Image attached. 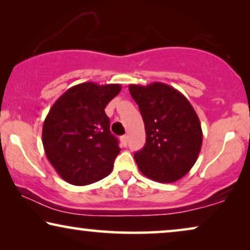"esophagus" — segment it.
Wrapping results in <instances>:
<instances>
[{
  "label": "esophagus",
  "mask_w": 250,
  "mask_h": 250,
  "mask_svg": "<svg viewBox=\"0 0 250 250\" xmlns=\"http://www.w3.org/2000/svg\"><path fill=\"white\" fill-rule=\"evenodd\" d=\"M127 140H128V136L127 135H123L121 138V141H122V145L126 146H127Z\"/></svg>",
  "instance_id": "esophagus-1"
}]
</instances>
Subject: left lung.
<instances>
[{
  "mask_svg": "<svg viewBox=\"0 0 250 250\" xmlns=\"http://www.w3.org/2000/svg\"><path fill=\"white\" fill-rule=\"evenodd\" d=\"M146 128V145L134 153L143 175L173 183L192 168L203 145L199 118L189 100L169 85L155 82L128 86Z\"/></svg>",
  "mask_w": 250,
  "mask_h": 250,
  "instance_id": "1",
  "label": "left lung"
}]
</instances>
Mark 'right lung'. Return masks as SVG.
<instances>
[{
    "mask_svg": "<svg viewBox=\"0 0 250 250\" xmlns=\"http://www.w3.org/2000/svg\"><path fill=\"white\" fill-rule=\"evenodd\" d=\"M121 90L119 84L86 82L68 88L50 109L42 131L44 151L66 182L87 186L111 173L121 148L104 108Z\"/></svg>",
    "mask_w": 250,
    "mask_h": 250,
    "instance_id": "1",
    "label": "right lung"
}]
</instances>
